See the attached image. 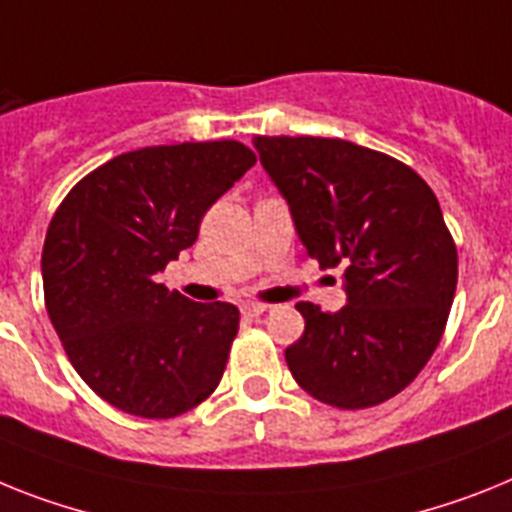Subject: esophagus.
I'll return each mask as SVG.
<instances>
[{
  "label": "esophagus",
  "mask_w": 512,
  "mask_h": 512,
  "mask_svg": "<svg viewBox=\"0 0 512 512\" xmlns=\"http://www.w3.org/2000/svg\"><path fill=\"white\" fill-rule=\"evenodd\" d=\"M265 304H257V302H247V304H242V315L244 317H260L265 312Z\"/></svg>",
  "instance_id": "1"
}]
</instances>
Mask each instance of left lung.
Wrapping results in <instances>:
<instances>
[{"label":"left lung","mask_w":512,"mask_h":512,"mask_svg":"<svg viewBox=\"0 0 512 512\" xmlns=\"http://www.w3.org/2000/svg\"><path fill=\"white\" fill-rule=\"evenodd\" d=\"M299 242L343 268L346 307L299 302L304 333L286 349L317 401L367 409L401 393L435 354L458 283L440 203L406 163L338 137H255Z\"/></svg>","instance_id":"obj_1"}]
</instances>
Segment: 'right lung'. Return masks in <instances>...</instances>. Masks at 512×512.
Segmentation results:
<instances>
[{"label": "right lung", "mask_w": 512, "mask_h": 512, "mask_svg": "<svg viewBox=\"0 0 512 512\" xmlns=\"http://www.w3.org/2000/svg\"><path fill=\"white\" fill-rule=\"evenodd\" d=\"M252 166L236 140L130 150L77 182L51 218V325L77 375L124 414L171 419L218 388L239 309L192 302L156 276Z\"/></svg>", "instance_id": "right-lung-1"}]
</instances>
